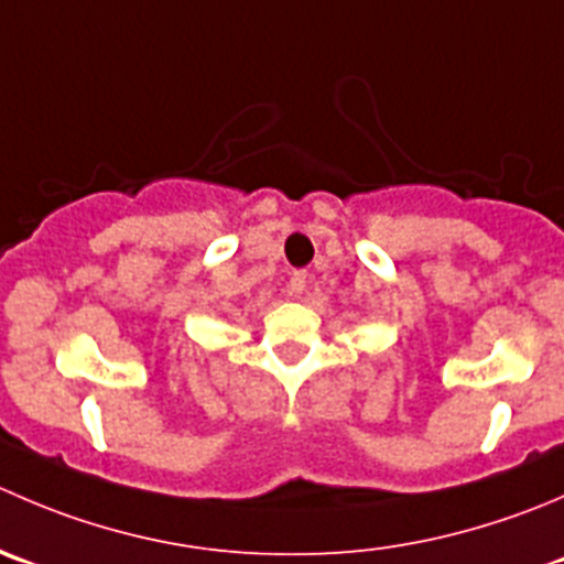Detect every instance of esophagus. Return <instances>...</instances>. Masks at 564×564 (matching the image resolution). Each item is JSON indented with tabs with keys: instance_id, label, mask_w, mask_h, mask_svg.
<instances>
[{
	"instance_id": "obj_1",
	"label": "esophagus",
	"mask_w": 564,
	"mask_h": 564,
	"mask_svg": "<svg viewBox=\"0 0 564 564\" xmlns=\"http://www.w3.org/2000/svg\"><path fill=\"white\" fill-rule=\"evenodd\" d=\"M305 272H292V278H289V292L294 294V297H300V294L305 292Z\"/></svg>"
}]
</instances>
